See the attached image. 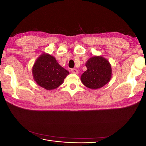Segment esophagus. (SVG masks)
I'll list each match as a JSON object with an SVG mask.
<instances>
[{
  "mask_svg": "<svg viewBox=\"0 0 146 146\" xmlns=\"http://www.w3.org/2000/svg\"><path fill=\"white\" fill-rule=\"evenodd\" d=\"M71 72H72V73H74V74H78V70H77L76 69H71Z\"/></svg>",
  "mask_w": 146,
  "mask_h": 146,
  "instance_id": "34e87169",
  "label": "esophagus"
}]
</instances>
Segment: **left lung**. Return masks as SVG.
Segmentation results:
<instances>
[{"mask_svg": "<svg viewBox=\"0 0 146 146\" xmlns=\"http://www.w3.org/2000/svg\"><path fill=\"white\" fill-rule=\"evenodd\" d=\"M87 70L81 76L83 84L90 89L97 90L108 83L111 78L112 70L109 61L101 56H94L86 63Z\"/></svg>", "mask_w": 146, "mask_h": 146, "instance_id": "8db88e82", "label": "left lung"}]
</instances>
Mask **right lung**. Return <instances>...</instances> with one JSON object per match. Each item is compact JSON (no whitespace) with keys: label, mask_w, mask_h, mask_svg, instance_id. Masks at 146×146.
Listing matches in <instances>:
<instances>
[{"label":"right lung","mask_w":146,"mask_h":146,"mask_svg":"<svg viewBox=\"0 0 146 146\" xmlns=\"http://www.w3.org/2000/svg\"><path fill=\"white\" fill-rule=\"evenodd\" d=\"M32 74L39 86L47 90H52L61 85L69 72L61 67L55 57L43 54L35 61Z\"/></svg>","instance_id":"add662e5"}]
</instances>
